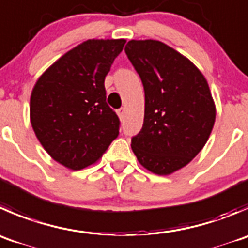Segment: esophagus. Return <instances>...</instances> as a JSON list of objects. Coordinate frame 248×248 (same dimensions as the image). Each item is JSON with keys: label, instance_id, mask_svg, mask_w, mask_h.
<instances>
[{"label": "esophagus", "instance_id": "34e87169", "mask_svg": "<svg viewBox=\"0 0 248 248\" xmlns=\"http://www.w3.org/2000/svg\"><path fill=\"white\" fill-rule=\"evenodd\" d=\"M124 114H126V110H124V108H121V109L117 110V115H119L120 119H124Z\"/></svg>", "mask_w": 248, "mask_h": 248}]
</instances>
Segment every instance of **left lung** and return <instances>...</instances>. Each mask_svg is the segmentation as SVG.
Returning <instances> with one entry per match:
<instances>
[{"mask_svg":"<svg viewBox=\"0 0 248 248\" xmlns=\"http://www.w3.org/2000/svg\"><path fill=\"white\" fill-rule=\"evenodd\" d=\"M145 93L144 122L132 138L141 166L166 175L188 165L205 146L216 120L210 87L198 68L156 40L124 47Z\"/></svg>","mask_w":248,"mask_h":248,"instance_id":"left-lung-1","label":"left lung"}]
</instances>
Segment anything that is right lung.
Masks as SVG:
<instances>
[{
    "instance_id": "obj_1",
    "label": "right lung",
    "mask_w": 248,
    "mask_h": 248,
    "mask_svg": "<svg viewBox=\"0 0 248 248\" xmlns=\"http://www.w3.org/2000/svg\"><path fill=\"white\" fill-rule=\"evenodd\" d=\"M126 40H88L42 74L30 98V120L45 150L70 170L88 167L119 136L105 76Z\"/></svg>"
}]
</instances>
